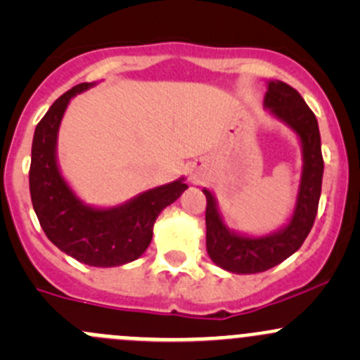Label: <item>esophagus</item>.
I'll list each match as a JSON object with an SVG mask.
<instances>
[{
  "label": "esophagus",
  "instance_id": "1",
  "mask_svg": "<svg viewBox=\"0 0 360 360\" xmlns=\"http://www.w3.org/2000/svg\"><path fill=\"white\" fill-rule=\"evenodd\" d=\"M198 176H200V174H198L197 170H193V169H191V174H190V177H191V179H193V181H198Z\"/></svg>",
  "mask_w": 360,
  "mask_h": 360
}]
</instances>
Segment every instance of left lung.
<instances>
[{
    "label": "left lung",
    "mask_w": 360,
    "mask_h": 360,
    "mask_svg": "<svg viewBox=\"0 0 360 360\" xmlns=\"http://www.w3.org/2000/svg\"><path fill=\"white\" fill-rule=\"evenodd\" d=\"M264 106L270 108L278 120L288 123L300 136L304 162L300 193L291 223L284 230L268 237L252 238L228 231L217 210L216 198L209 190H203L207 198V252L217 266L233 274H259L270 270L296 252L314 226L321 198L324 158L314 111L307 106L300 92L284 82L268 83Z\"/></svg>",
    "instance_id": "8db88e82"
}]
</instances>
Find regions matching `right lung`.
I'll return each instance as SVG.
<instances>
[{"mask_svg":"<svg viewBox=\"0 0 360 360\" xmlns=\"http://www.w3.org/2000/svg\"><path fill=\"white\" fill-rule=\"evenodd\" d=\"M89 86L92 83H79L63 94L36 125L29 191L39 224L53 245L90 266H118L148 249L158 214L188 186L177 179L112 209H94L76 198L57 167V130L71 97Z\"/></svg>","mask_w":360,"mask_h":360,"instance_id":"add662e5","label":"right lung"}]
</instances>
